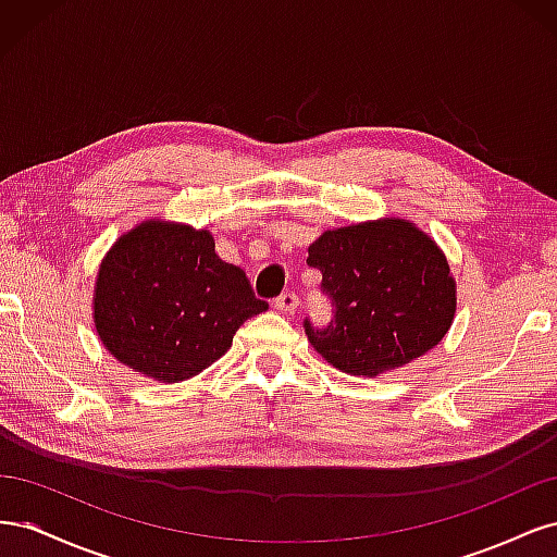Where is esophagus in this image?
Returning <instances> with one entry per match:
<instances>
[{"label":"esophagus","instance_id":"34e87169","mask_svg":"<svg viewBox=\"0 0 557 557\" xmlns=\"http://www.w3.org/2000/svg\"><path fill=\"white\" fill-rule=\"evenodd\" d=\"M274 307L281 311V313H295L297 307H299V297L295 293H283L276 297Z\"/></svg>","mask_w":557,"mask_h":557}]
</instances>
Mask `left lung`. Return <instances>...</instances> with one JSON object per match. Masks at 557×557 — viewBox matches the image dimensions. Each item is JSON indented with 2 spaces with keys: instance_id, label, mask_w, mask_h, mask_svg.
I'll list each match as a JSON object with an SVG mask.
<instances>
[{
  "instance_id": "1",
  "label": "left lung",
  "mask_w": 557,
  "mask_h": 557,
  "mask_svg": "<svg viewBox=\"0 0 557 557\" xmlns=\"http://www.w3.org/2000/svg\"><path fill=\"white\" fill-rule=\"evenodd\" d=\"M332 320L311 346L352 376H379L425 356L455 315V281L442 248L401 218L327 230L309 246Z\"/></svg>"
}]
</instances>
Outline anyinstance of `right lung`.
Here are the masks:
<instances>
[{"mask_svg":"<svg viewBox=\"0 0 557 557\" xmlns=\"http://www.w3.org/2000/svg\"><path fill=\"white\" fill-rule=\"evenodd\" d=\"M92 301L104 348L162 383L197 376L269 307L252 295L244 269L215 256L211 232L156 218L111 246Z\"/></svg>","mask_w":557,"mask_h":557,"instance_id":"add662e5","label":"right lung"}]
</instances>
